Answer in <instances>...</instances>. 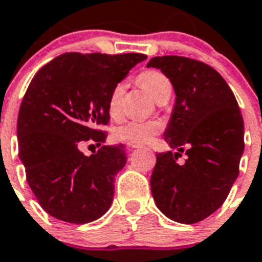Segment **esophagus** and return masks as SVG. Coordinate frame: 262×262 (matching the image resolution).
Masks as SVG:
<instances>
[{
    "label": "esophagus",
    "mask_w": 262,
    "mask_h": 262,
    "mask_svg": "<svg viewBox=\"0 0 262 262\" xmlns=\"http://www.w3.org/2000/svg\"><path fill=\"white\" fill-rule=\"evenodd\" d=\"M125 147L128 148V150H134V148L141 147V144H138V143H125Z\"/></svg>",
    "instance_id": "esophagus-1"
}]
</instances>
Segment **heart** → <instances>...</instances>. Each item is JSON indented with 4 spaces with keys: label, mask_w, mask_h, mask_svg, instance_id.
<instances>
[{
    "label": "heart",
    "mask_w": 262,
    "mask_h": 262,
    "mask_svg": "<svg viewBox=\"0 0 262 262\" xmlns=\"http://www.w3.org/2000/svg\"><path fill=\"white\" fill-rule=\"evenodd\" d=\"M138 81L146 91L160 102L165 97L171 95V82L164 73L158 70H146L138 77ZM124 83H116L110 96L106 110L112 119H119L121 115V98L124 95ZM162 121L151 119V120H129L118 125L114 129L115 138L125 143H147L152 141L162 131Z\"/></svg>",
    "instance_id": "b5f03b06"
}]
</instances>
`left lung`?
<instances>
[{"instance_id": "obj_1", "label": "left lung", "mask_w": 262, "mask_h": 262, "mask_svg": "<svg viewBox=\"0 0 262 262\" xmlns=\"http://www.w3.org/2000/svg\"><path fill=\"white\" fill-rule=\"evenodd\" d=\"M174 88L176 102L164 133L171 148L160 152L150 179L157 207L165 216L192 225L223 204L239 173L245 148L244 119L235 96L223 77L208 64L185 56L150 59Z\"/></svg>"}]
</instances>
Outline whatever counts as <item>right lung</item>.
I'll use <instances>...</instances> for the list:
<instances>
[{"label": "right lung", "instance_id": "obj_1", "mask_svg": "<svg viewBox=\"0 0 262 262\" xmlns=\"http://www.w3.org/2000/svg\"><path fill=\"white\" fill-rule=\"evenodd\" d=\"M147 58L66 52L35 74L17 118L18 157L41 208L69 223H89L112 204L115 176L124 167V146H102L85 156L83 141L105 142L108 96Z\"/></svg>", "mask_w": 262, "mask_h": 262}]
</instances>
